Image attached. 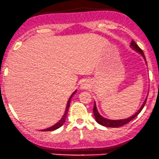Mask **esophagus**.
<instances>
[{
    "instance_id": "1",
    "label": "esophagus",
    "mask_w": 159,
    "mask_h": 159,
    "mask_svg": "<svg viewBox=\"0 0 159 159\" xmlns=\"http://www.w3.org/2000/svg\"><path fill=\"white\" fill-rule=\"evenodd\" d=\"M89 87V82L86 79H83L80 81V89L84 90Z\"/></svg>"
}]
</instances>
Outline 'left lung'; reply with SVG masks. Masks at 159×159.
<instances>
[{"mask_svg": "<svg viewBox=\"0 0 159 159\" xmlns=\"http://www.w3.org/2000/svg\"><path fill=\"white\" fill-rule=\"evenodd\" d=\"M129 47H130V48L133 49L134 52H137L138 54H140L141 57H143V60H144L145 63H146V65H147V62H146V57H145V55H144V53H143V51L141 50L140 48H139V46L136 45V42H135L134 40H132V42H131ZM147 97H148V95H147V96H146V99H145L144 102H143V105H141V107H139V109L136 112V113L133 114V115L130 116V117H127V118L119 119V120H112V119H108V118H106V117H103V116H102V114H101L99 112H98V108H97V106H96V103H95V102L94 101L93 114H94V116H95V120H96V122L98 123V124H99L100 125L104 126V127H121V126L124 125V124H127L128 122H129V121L132 120L133 119H134L135 117H136V116L138 115V114L140 113L141 111L143 110V108L145 106V104H146V102Z\"/></svg>", "mask_w": 159, "mask_h": 159, "instance_id": "obj_1", "label": "left lung"}]
</instances>
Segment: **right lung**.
Here are the masks:
<instances>
[{
  "label": "right lung",
  "mask_w": 159,
  "mask_h": 159,
  "mask_svg": "<svg viewBox=\"0 0 159 159\" xmlns=\"http://www.w3.org/2000/svg\"><path fill=\"white\" fill-rule=\"evenodd\" d=\"M77 92V89L75 90L73 93L71 94L70 97L69 98V99H68V102L67 103H66V108H65V111H64V114H63L62 117L60 118V120L57 121V123H55V124H54V125H52V127H49L48 128H46V129H41V131H52V130H55V129H58L61 127V126L64 125V122H65L66 120V114H67V112H68V110H69V107H70V101H71V98H72V97L73 96V95H74L75 93Z\"/></svg>",
  "instance_id": "right-lung-1"
}]
</instances>
